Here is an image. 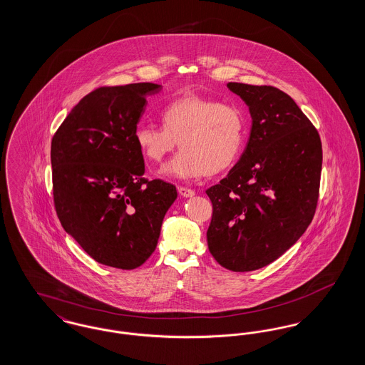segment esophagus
Masks as SVG:
<instances>
[{"label":"esophagus","instance_id":"obj_1","mask_svg":"<svg viewBox=\"0 0 365 365\" xmlns=\"http://www.w3.org/2000/svg\"><path fill=\"white\" fill-rule=\"evenodd\" d=\"M178 191H179V194H180L182 197H185V198H190V197L195 195V191L191 190V189H186V187H179Z\"/></svg>","mask_w":365,"mask_h":365}]
</instances>
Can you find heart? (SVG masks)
<instances>
[{"mask_svg":"<svg viewBox=\"0 0 365 365\" xmlns=\"http://www.w3.org/2000/svg\"><path fill=\"white\" fill-rule=\"evenodd\" d=\"M163 127L139 124L134 139L140 153L160 164L179 142L182 149L163 175L182 180L228 170L242 153L246 127L242 113L231 105L200 96H186L165 105Z\"/></svg>","mask_w":365,"mask_h":365,"instance_id":"heart-1","label":"heart"}]
</instances>
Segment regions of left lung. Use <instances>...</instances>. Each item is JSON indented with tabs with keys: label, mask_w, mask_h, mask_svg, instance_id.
<instances>
[{
	"label": "left lung",
	"mask_w": 365,
	"mask_h": 365,
	"mask_svg": "<svg viewBox=\"0 0 365 365\" xmlns=\"http://www.w3.org/2000/svg\"><path fill=\"white\" fill-rule=\"evenodd\" d=\"M227 87L249 108L252 128L238 163L207 190L213 205L207 240L222 267L247 272L279 259L311 225L322 142L282 90L232 82Z\"/></svg>",
	"instance_id": "8db88e82"
}]
</instances>
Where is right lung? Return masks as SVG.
<instances>
[{
	"instance_id": "right-lung-1",
	"label": "right lung",
	"mask_w": 365,
	"mask_h": 365,
	"mask_svg": "<svg viewBox=\"0 0 365 365\" xmlns=\"http://www.w3.org/2000/svg\"><path fill=\"white\" fill-rule=\"evenodd\" d=\"M155 83L101 87L72 108L52 139L53 197L60 223L87 255L134 269L156 249L178 192L148 182L134 133Z\"/></svg>"
}]
</instances>
